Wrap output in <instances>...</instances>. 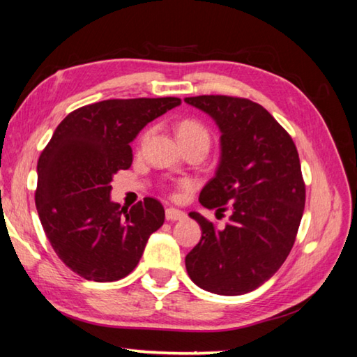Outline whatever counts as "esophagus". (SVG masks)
<instances>
[{
    "instance_id": "obj_1",
    "label": "esophagus",
    "mask_w": 357,
    "mask_h": 357,
    "mask_svg": "<svg viewBox=\"0 0 357 357\" xmlns=\"http://www.w3.org/2000/svg\"><path fill=\"white\" fill-rule=\"evenodd\" d=\"M165 216H167V220H181V219H185V213L176 208H167Z\"/></svg>"
}]
</instances>
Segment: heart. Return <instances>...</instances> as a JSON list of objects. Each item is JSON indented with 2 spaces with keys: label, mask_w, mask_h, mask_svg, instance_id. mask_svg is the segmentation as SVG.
<instances>
[{
  "label": "heart",
  "mask_w": 357,
  "mask_h": 357,
  "mask_svg": "<svg viewBox=\"0 0 357 357\" xmlns=\"http://www.w3.org/2000/svg\"><path fill=\"white\" fill-rule=\"evenodd\" d=\"M149 135H151V130H148V132L143 135L141 141L148 139ZM178 135H179L181 143H183V141H202V143L209 146L208 128L203 126L200 121H197V119H185V121L181 122L178 127Z\"/></svg>",
  "instance_id": "heart-1"
}]
</instances>
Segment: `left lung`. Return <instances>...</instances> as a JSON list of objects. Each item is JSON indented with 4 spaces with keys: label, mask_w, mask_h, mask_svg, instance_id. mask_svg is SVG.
Here are the masks:
<instances>
[{
    "label": "left lung",
    "mask_w": 357,
    "mask_h": 357,
    "mask_svg": "<svg viewBox=\"0 0 357 357\" xmlns=\"http://www.w3.org/2000/svg\"><path fill=\"white\" fill-rule=\"evenodd\" d=\"M211 116L220 130V162L200 203L230 211L225 227L202 214L200 243L185 256L190 280L208 292L240 296L268 281L296 241L305 208V183L291 135L248 98L200 95L184 100Z\"/></svg>",
    "instance_id": "8db88e82"
}]
</instances>
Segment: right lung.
<instances>
[{"mask_svg":"<svg viewBox=\"0 0 357 357\" xmlns=\"http://www.w3.org/2000/svg\"><path fill=\"white\" fill-rule=\"evenodd\" d=\"M181 100H105L79 107L55 128L38 160L36 209L56 256L82 278L107 282L137 267L151 234L163 225L162 203L111 202V181L133 162L130 143Z\"/></svg>","mask_w":357,"mask_h":357,"instance_id":"add662e5","label":"right lung"}]
</instances>
